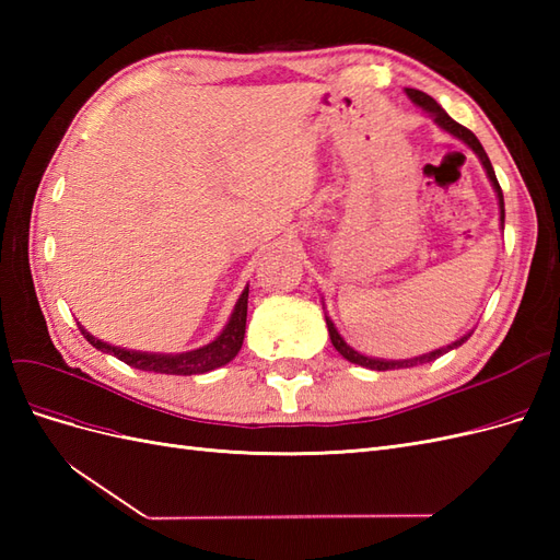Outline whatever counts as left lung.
<instances>
[{
    "mask_svg": "<svg viewBox=\"0 0 560 560\" xmlns=\"http://www.w3.org/2000/svg\"><path fill=\"white\" fill-rule=\"evenodd\" d=\"M406 95L411 97V103L416 105V107H420L422 112H428L430 116H432V121L442 128L444 132H448V135H453L455 140H460V142H465L474 154H477V159L481 161V165H483V171H486V175H488V179H490V184H493V191H495V196H498V206H500V226L504 229V198H502V189H500V184H498V177H495V171H493V165H490V159H488V154L483 151V147H481V142L477 140V135H474L471 130H467L465 126H460L457 121H453V118L436 105V100L434 97H430L428 93H422V91H416V89H406ZM322 306H325V303H322ZM325 319H327V329H329V338H331V343H334V348L343 354V358L348 360V362H352V364H360V366H366V369H374V371H387V369H409V366H418V364H428V362H434L436 358H442L444 352H448V350H453V348H460L467 338L471 336V331L469 334H465V336H460L457 338V341H453V343H448V346H444V348H439V350H432V352H425V354H418V358H411V360H381V358H369V354H362V352H358L354 348H350L346 341H343V336L338 334V329L334 327V322H331V317L325 313Z\"/></svg>",
    "mask_w": 560,
    "mask_h": 560,
    "instance_id": "obj_1",
    "label": "left lung"
}]
</instances>
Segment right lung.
Here are the masks:
<instances>
[{"label": "right lung", "mask_w": 560, "mask_h": 560, "mask_svg": "<svg viewBox=\"0 0 560 560\" xmlns=\"http://www.w3.org/2000/svg\"><path fill=\"white\" fill-rule=\"evenodd\" d=\"M247 296H249V287H245L241 299L235 301V308L226 322V327L214 338V341H210L202 348H196V350H186V352L128 350V348H118V346L100 341V338H95L81 325H79V329L93 348L114 354V358L126 362L128 366L142 369V371H154V374H171V376L208 374V371H212V369L229 364L235 354L241 352L243 338H245V322H247Z\"/></svg>", "instance_id": "add662e5"}]
</instances>
